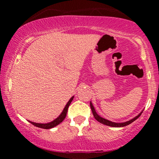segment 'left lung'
Wrapping results in <instances>:
<instances>
[{
	"label": "left lung",
	"mask_w": 159,
	"mask_h": 159,
	"mask_svg": "<svg viewBox=\"0 0 159 159\" xmlns=\"http://www.w3.org/2000/svg\"><path fill=\"white\" fill-rule=\"evenodd\" d=\"M90 105L91 110H92L93 114L95 119L97 120L98 122H99L100 123H102V124H104V125H108V126H111V127H124V126H125V125H129V124L133 123L134 120H136L137 119H138V118L139 117V116L142 114V112H140V114L138 115V116H135V117L133 118V119H132V120H129V121L125 122V123H114V122L109 121V120H107L106 119H105V118H102V116H100L99 115H98L97 113H96V110H95L93 105V104H92V102H90Z\"/></svg>",
	"instance_id": "8db88e82"
}]
</instances>
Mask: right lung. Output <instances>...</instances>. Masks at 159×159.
<instances>
[{
    "label": "right lung",
    "mask_w": 159,
    "mask_h": 159,
    "mask_svg": "<svg viewBox=\"0 0 159 159\" xmlns=\"http://www.w3.org/2000/svg\"><path fill=\"white\" fill-rule=\"evenodd\" d=\"M73 98H74V96H72V97L69 100V102H67L66 105L64 109H63V111H62L61 115H60L57 118H56L54 120L50 122V123H34V122H31V121H29V122H30L31 124H33L34 125H35V126L41 128V129H52V128L57 126V125H59L60 123H62V122L63 121V120L66 118V114H67V111H68V107L69 106V105L71 104V102H72V100H73Z\"/></svg>",
    "instance_id": "obj_1"
}]
</instances>
